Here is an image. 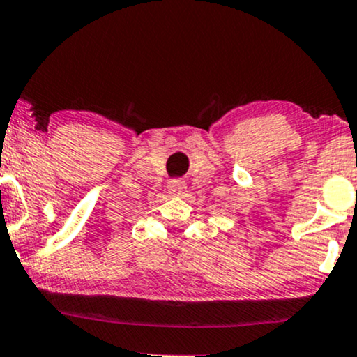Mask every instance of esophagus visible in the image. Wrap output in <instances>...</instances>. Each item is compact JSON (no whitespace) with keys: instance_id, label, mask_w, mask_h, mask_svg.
<instances>
[{"instance_id":"34e87169","label":"esophagus","mask_w":357,"mask_h":357,"mask_svg":"<svg viewBox=\"0 0 357 357\" xmlns=\"http://www.w3.org/2000/svg\"><path fill=\"white\" fill-rule=\"evenodd\" d=\"M167 188H169V192L174 193V195H182V193L187 190V185L182 180H169Z\"/></svg>"}]
</instances>
